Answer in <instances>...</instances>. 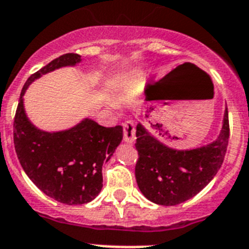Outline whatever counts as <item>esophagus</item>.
<instances>
[{"mask_svg": "<svg viewBox=\"0 0 249 249\" xmlns=\"http://www.w3.org/2000/svg\"><path fill=\"white\" fill-rule=\"evenodd\" d=\"M123 129H124V140L125 142L127 143H132L135 141L136 136H135V123L132 122V120H126L123 124Z\"/></svg>", "mask_w": 249, "mask_h": 249, "instance_id": "1", "label": "esophagus"}]
</instances>
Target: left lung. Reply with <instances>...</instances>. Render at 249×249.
<instances>
[{
    "label": "left lung",
    "instance_id": "8db88e82",
    "mask_svg": "<svg viewBox=\"0 0 249 249\" xmlns=\"http://www.w3.org/2000/svg\"><path fill=\"white\" fill-rule=\"evenodd\" d=\"M136 138L135 177L141 193L159 205H177L205 188L221 167L230 139L229 110L219 139L204 147L173 150L147 134L141 124L136 126Z\"/></svg>",
    "mask_w": 249,
    "mask_h": 249
}]
</instances>
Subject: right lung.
<instances>
[{
    "instance_id": "obj_1",
    "label": "right lung",
    "mask_w": 249,
    "mask_h": 249,
    "mask_svg": "<svg viewBox=\"0 0 249 249\" xmlns=\"http://www.w3.org/2000/svg\"><path fill=\"white\" fill-rule=\"evenodd\" d=\"M80 60L78 54L69 53L30 76L20 92L13 123L16 152L27 176L48 196L67 205L89 203L99 194L102 166L123 140V127H106L86 119L66 131L44 132L28 120L23 96L41 75Z\"/></svg>"
}]
</instances>
